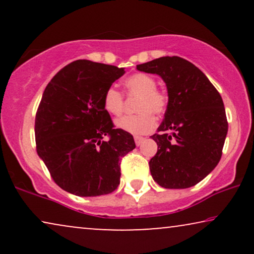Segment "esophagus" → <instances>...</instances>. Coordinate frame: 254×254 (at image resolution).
<instances>
[{
	"mask_svg": "<svg viewBox=\"0 0 254 254\" xmlns=\"http://www.w3.org/2000/svg\"><path fill=\"white\" fill-rule=\"evenodd\" d=\"M134 140H135V143H136V145H140V144L142 143V142L144 141V137H142V136H135Z\"/></svg>",
	"mask_w": 254,
	"mask_h": 254,
	"instance_id": "obj_1",
	"label": "esophagus"
}]
</instances>
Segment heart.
<instances>
[{
  "label": "heart",
  "mask_w": 254,
  "mask_h": 254,
  "mask_svg": "<svg viewBox=\"0 0 254 254\" xmlns=\"http://www.w3.org/2000/svg\"><path fill=\"white\" fill-rule=\"evenodd\" d=\"M125 89L129 96H138L135 116H125L116 120L119 129L133 135H143L155 129L156 118L152 113L162 116L169 106L168 92L157 89V81L144 72L130 75L124 81ZM103 106L112 116H120L124 111V95L114 86H110L104 93Z\"/></svg>",
  "instance_id": "1"
}]
</instances>
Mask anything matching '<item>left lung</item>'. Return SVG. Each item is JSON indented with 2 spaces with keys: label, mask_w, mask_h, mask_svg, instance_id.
Wrapping results in <instances>:
<instances>
[{
  "label": "left lung",
  "mask_w": 254,
  "mask_h": 254,
  "mask_svg": "<svg viewBox=\"0 0 254 254\" xmlns=\"http://www.w3.org/2000/svg\"><path fill=\"white\" fill-rule=\"evenodd\" d=\"M165 82L169 106L149 162L152 178L164 189H189L209 175L220 162L228 121L222 97L207 76L190 61L163 57L137 64Z\"/></svg>",
  "instance_id": "1"
}]
</instances>
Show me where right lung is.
Wrapping results in <instances>:
<instances>
[{
	"instance_id": "add662e5",
	"label": "right lung",
	"mask_w": 254,
	"mask_h": 254,
	"mask_svg": "<svg viewBox=\"0 0 254 254\" xmlns=\"http://www.w3.org/2000/svg\"><path fill=\"white\" fill-rule=\"evenodd\" d=\"M124 74L116 65L77 60L45 89L36 114L37 152L69 193L98 196L119 186L120 161L135 142L133 135L114 128L103 97Z\"/></svg>"
}]
</instances>
